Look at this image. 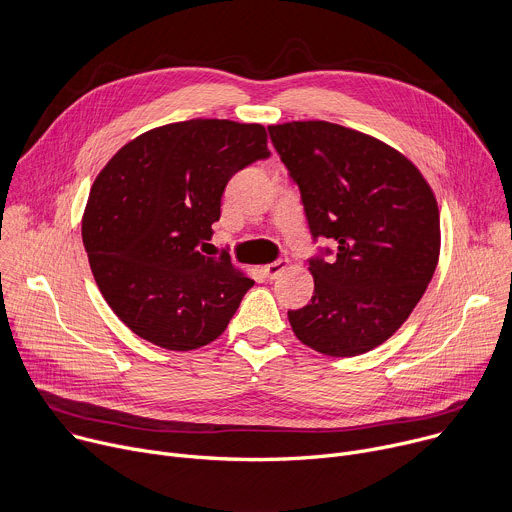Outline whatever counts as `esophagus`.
<instances>
[{
  "label": "esophagus",
  "instance_id": "obj_1",
  "mask_svg": "<svg viewBox=\"0 0 512 512\" xmlns=\"http://www.w3.org/2000/svg\"><path fill=\"white\" fill-rule=\"evenodd\" d=\"M289 267V261L287 259H279V261H273V263H267L263 265V273L269 277V279H275L281 271H285Z\"/></svg>",
  "mask_w": 512,
  "mask_h": 512
}]
</instances>
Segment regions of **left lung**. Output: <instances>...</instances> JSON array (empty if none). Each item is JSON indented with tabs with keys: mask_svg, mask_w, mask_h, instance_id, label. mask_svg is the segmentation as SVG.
Listing matches in <instances>:
<instances>
[{
	"mask_svg": "<svg viewBox=\"0 0 512 512\" xmlns=\"http://www.w3.org/2000/svg\"><path fill=\"white\" fill-rule=\"evenodd\" d=\"M300 186L314 235L336 259H310L314 296L289 310L294 334L328 356H356L409 318L440 259V208L417 166L385 141L328 121L269 125Z\"/></svg>",
	"mask_w": 512,
	"mask_h": 512,
	"instance_id": "1",
	"label": "left lung"
}]
</instances>
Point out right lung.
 <instances>
[{
    "label": "right lung",
    "instance_id": "add662e5",
    "mask_svg": "<svg viewBox=\"0 0 512 512\" xmlns=\"http://www.w3.org/2000/svg\"><path fill=\"white\" fill-rule=\"evenodd\" d=\"M269 156L259 123L190 119L127 141L95 178L83 243L117 318L139 338L194 350L229 326L253 279L204 255L227 182Z\"/></svg>",
    "mask_w": 512,
    "mask_h": 512
}]
</instances>
